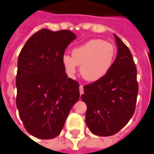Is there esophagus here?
I'll use <instances>...</instances> for the list:
<instances>
[{
  "label": "esophagus",
  "mask_w": 154,
  "mask_h": 154,
  "mask_svg": "<svg viewBox=\"0 0 154 154\" xmlns=\"http://www.w3.org/2000/svg\"><path fill=\"white\" fill-rule=\"evenodd\" d=\"M79 91H80V94H82L83 92H84V89H83L82 85H80V86H79Z\"/></svg>",
  "instance_id": "34e87169"
}]
</instances>
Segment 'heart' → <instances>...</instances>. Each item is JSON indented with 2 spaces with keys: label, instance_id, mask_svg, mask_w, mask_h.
<instances>
[{
  "label": "heart",
  "instance_id": "1",
  "mask_svg": "<svg viewBox=\"0 0 154 154\" xmlns=\"http://www.w3.org/2000/svg\"><path fill=\"white\" fill-rule=\"evenodd\" d=\"M116 55V48L112 43L101 39H93L72 49V56L63 54L62 64L68 77L77 73V65L81 74L88 82H97L109 72Z\"/></svg>",
  "mask_w": 154,
  "mask_h": 154
}]
</instances>
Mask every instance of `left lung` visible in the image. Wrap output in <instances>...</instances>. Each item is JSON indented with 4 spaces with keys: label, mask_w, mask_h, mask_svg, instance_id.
Listing matches in <instances>:
<instances>
[{
    "label": "left lung",
    "mask_w": 154,
    "mask_h": 154,
    "mask_svg": "<svg viewBox=\"0 0 154 154\" xmlns=\"http://www.w3.org/2000/svg\"><path fill=\"white\" fill-rule=\"evenodd\" d=\"M118 54L109 72L84 86L86 123L96 135L110 136L126 126L134 114L138 94L137 71L131 51L114 34Z\"/></svg>",
    "instance_id": "obj_1"
}]
</instances>
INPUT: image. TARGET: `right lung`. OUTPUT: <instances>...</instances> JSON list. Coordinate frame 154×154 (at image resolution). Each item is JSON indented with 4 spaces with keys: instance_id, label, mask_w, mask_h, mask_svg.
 <instances>
[{
    "instance_id": "obj_1",
    "label": "right lung",
    "mask_w": 154,
    "mask_h": 154,
    "mask_svg": "<svg viewBox=\"0 0 154 154\" xmlns=\"http://www.w3.org/2000/svg\"><path fill=\"white\" fill-rule=\"evenodd\" d=\"M77 36L68 30L42 29L25 43L18 59L16 106L26 131L38 139L56 137L80 97L79 84L62 64Z\"/></svg>"
}]
</instances>
